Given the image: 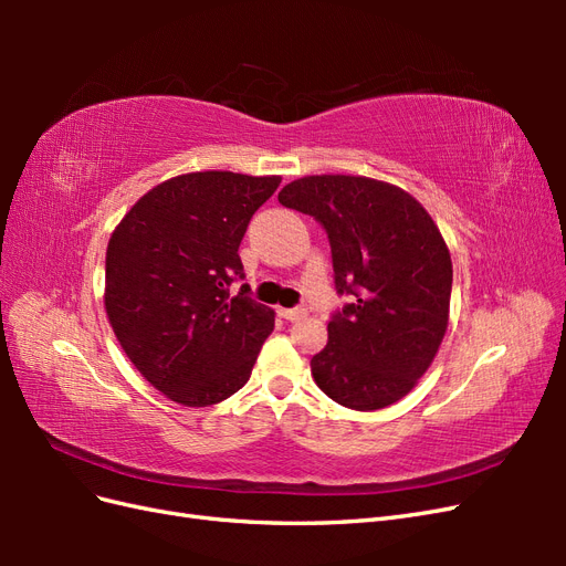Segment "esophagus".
I'll return each mask as SVG.
<instances>
[{"label":"esophagus","instance_id":"esophagus-1","mask_svg":"<svg viewBox=\"0 0 566 566\" xmlns=\"http://www.w3.org/2000/svg\"><path fill=\"white\" fill-rule=\"evenodd\" d=\"M279 316L285 321H300L306 316V310H302V306H295V310H279Z\"/></svg>","mask_w":566,"mask_h":566}]
</instances>
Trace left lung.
<instances>
[{"label": "left lung", "mask_w": 566, "mask_h": 566, "mask_svg": "<svg viewBox=\"0 0 566 566\" xmlns=\"http://www.w3.org/2000/svg\"><path fill=\"white\" fill-rule=\"evenodd\" d=\"M279 202L325 229L335 287L352 297L312 358L316 385L352 410L397 403L449 328L453 264L434 219L403 188L352 175L295 179Z\"/></svg>", "instance_id": "8db88e82"}]
</instances>
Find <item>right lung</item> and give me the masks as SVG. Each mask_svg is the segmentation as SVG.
Here are the masks:
<instances>
[{"instance_id":"obj_1","label":"right lung","mask_w":566,"mask_h":566,"mask_svg":"<svg viewBox=\"0 0 566 566\" xmlns=\"http://www.w3.org/2000/svg\"><path fill=\"white\" fill-rule=\"evenodd\" d=\"M281 177L179 175L150 188L106 250V314L129 361L181 406H212L248 380L273 310L248 297L238 256Z\"/></svg>"}]
</instances>
